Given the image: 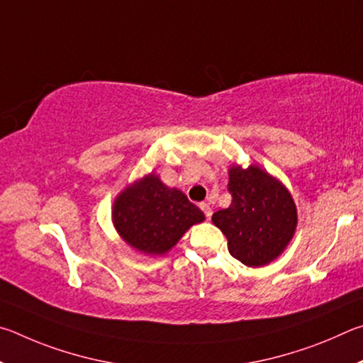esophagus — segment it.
<instances>
[{
	"label": "esophagus",
	"instance_id": "esophagus-1",
	"mask_svg": "<svg viewBox=\"0 0 363 363\" xmlns=\"http://www.w3.org/2000/svg\"><path fill=\"white\" fill-rule=\"evenodd\" d=\"M199 207H201V211L204 212L206 218H207V220H211V217H212V207H211V202H201Z\"/></svg>",
	"mask_w": 363,
	"mask_h": 363
}]
</instances>
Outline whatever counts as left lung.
<instances>
[{"instance_id":"8db88e82","label":"left lung","mask_w":363,"mask_h":363,"mask_svg":"<svg viewBox=\"0 0 363 363\" xmlns=\"http://www.w3.org/2000/svg\"><path fill=\"white\" fill-rule=\"evenodd\" d=\"M231 204L212 215L228 239V250L245 266L271 263L284 252L296 228V207L281 182L250 165L230 169Z\"/></svg>"}]
</instances>
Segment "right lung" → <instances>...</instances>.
<instances>
[{"label":"right lung","mask_w":363,"mask_h":363,"mask_svg":"<svg viewBox=\"0 0 363 363\" xmlns=\"http://www.w3.org/2000/svg\"><path fill=\"white\" fill-rule=\"evenodd\" d=\"M114 226L127 244L146 255H162L189 226L204 221L193 202L155 175H146L124 189L113 207Z\"/></svg>","instance_id":"add662e5"}]
</instances>
